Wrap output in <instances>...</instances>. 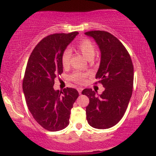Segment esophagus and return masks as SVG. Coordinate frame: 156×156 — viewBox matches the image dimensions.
Segmentation results:
<instances>
[{
  "label": "esophagus",
  "instance_id": "34e87169",
  "mask_svg": "<svg viewBox=\"0 0 156 156\" xmlns=\"http://www.w3.org/2000/svg\"><path fill=\"white\" fill-rule=\"evenodd\" d=\"M82 90H83V88H78V93H79L80 94H81Z\"/></svg>",
  "mask_w": 156,
  "mask_h": 156
}]
</instances>
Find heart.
Returning a JSON list of instances; mask_svg holds the SVG:
<instances>
[{"mask_svg": "<svg viewBox=\"0 0 156 156\" xmlns=\"http://www.w3.org/2000/svg\"><path fill=\"white\" fill-rule=\"evenodd\" d=\"M78 49L79 50L83 55L88 60L94 58L96 54V47L91 41L89 39H83L81 42H79L78 44ZM71 56V51L70 49H66V50L62 52L61 61H62V65L64 68H68L70 65V59ZM87 75L83 73L80 72H76L72 75L71 79L74 82L77 83L82 84L86 80V78Z\"/></svg>", "mask_w": 156, "mask_h": 156, "instance_id": "1", "label": "heart"}]
</instances>
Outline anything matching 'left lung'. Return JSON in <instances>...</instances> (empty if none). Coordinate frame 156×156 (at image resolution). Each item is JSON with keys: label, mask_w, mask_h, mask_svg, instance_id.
<instances>
[{"label": "left lung", "mask_w": 156, "mask_h": 156, "mask_svg": "<svg viewBox=\"0 0 156 156\" xmlns=\"http://www.w3.org/2000/svg\"><path fill=\"white\" fill-rule=\"evenodd\" d=\"M92 37L99 47L101 62L96 78L105 90L99 96L91 88H86L83 95L89 98L86 119L91 127L108 129L119 122L125 114L133 94L134 68L127 50L121 42L104 31L85 33Z\"/></svg>", "instance_id": "left-lung-1"}]
</instances>
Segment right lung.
Returning a JSON list of instances; mask_svg holds the SVG:
<instances>
[{"label":"right lung","mask_w":156,"mask_h":156,"mask_svg":"<svg viewBox=\"0 0 156 156\" xmlns=\"http://www.w3.org/2000/svg\"><path fill=\"white\" fill-rule=\"evenodd\" d=\"M49 35L39 42L29 57L23 80V90L27 105L34 119L43 128L55 132L69 125L70 110L78 97L72 88L55 90V79L63 72L62 52L78 35Z\"/></svg>","instance_id":"add662e5"}]
</instances>
